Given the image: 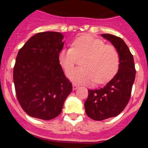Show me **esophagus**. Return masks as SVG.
<instances>
[{"mask_svg":"<svg viewBox=\"0 0 148 148\" xmlns=\"http://www.w3.org/2000/svg\"><path fill=\"white\" fill-rule=\"evenodd\" d=\"M78 88V85H77V84H73V90H77Z\"/></svg>","mask_w":148,"mask_h":148,"instance_id":"34e87169","label":"esophagus"}]
</instances>
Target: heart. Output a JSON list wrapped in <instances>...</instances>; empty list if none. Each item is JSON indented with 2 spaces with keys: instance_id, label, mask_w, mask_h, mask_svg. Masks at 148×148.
Here are the masks:
<instances>
[{
  "instance_id": "heart-1",
  "label": "heart",
  "mask_w": 148,
  "mask_h": 148,
  "mask_svg": "<svg viewBox=\"0 0 148 148\" xmlns=\"http://www.w3.org/2000/svg\"><path fill=\"white\" fill-rule=\"evenodd\" d=\"M84 57L82 67L67 73L70 80L77 84H102L110 80L119 67V54L114 46L90 35L77 38L72 47H64L58 53V60L65 71L74 67L77 58Z\"/></svg>"
}]
</instances>
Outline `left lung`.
<instances>
[{
  "label": "left lung",
  "mask_w": 148,
  "mask_h": 148,
  "mask_svg": "<svg viewBox=\"0 0 148 148\" xmlns=\"http://www.w3.org/2000/svg\"><path fill=\"white\" fill-rule=\"evenodd\" d=\"M101 36L117 49L120 63L117 73L104 87L88 90L84 108L87 115L95 121L116 117L123 111L131 98L136 74L133 55L124 40L109 34Z\"/></svg>",
  "instance_id": "8db88e82"
}]
</instances>
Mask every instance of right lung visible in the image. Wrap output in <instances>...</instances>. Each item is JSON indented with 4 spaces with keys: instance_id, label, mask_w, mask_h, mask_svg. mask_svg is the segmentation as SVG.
Masks as SVG:
<instances>
[{
    "instance_id": "add662e5",
    "label": "right lung",
    "mask_w": 148,
    "mask_h": 148,
    "mask_svg": "<svg viewBox=\"0 0 148 148\" xmlns=\"http://www.w3.org/2000/svg\"><path fill=\"white\" fill-rule=\"evenodd\" d=\"M63 39L59 32H41L18 51L14 67L15 91L21 108L31 117L45 121L55 118L71 92V83L58 60Z\"/></svg>"
}]
</instances>
